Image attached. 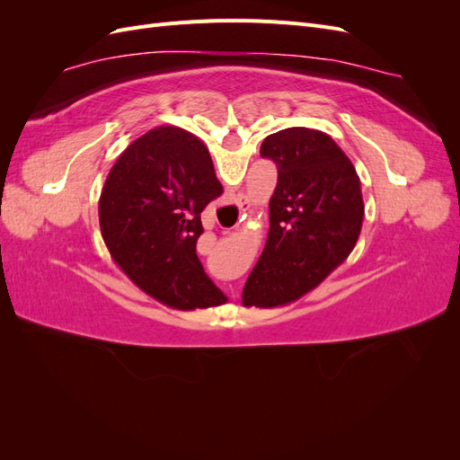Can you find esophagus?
Listing matches in <instances>:
<instances>
[{"mask_svg": "<svg viewBox=\"0 0 460 460\" xmlns=\"http://www.w3.org/2000/svg\"><path fill=\"white\" fill-rule=\"evenodd\" d=\"M234 201H235V205H238V207L242 208V211H243L245 201H243L242 193H238V196H234ZM232 297H240V288H232Z\"/></svg>", "mask_w": 460, "mask_h": 460, "instance_id": "34e87169", "label": "esophagus"}]
</instances>
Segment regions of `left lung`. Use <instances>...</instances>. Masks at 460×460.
Listing matches in <instances>:
<instances>
[{
  "mask_svg": "<svg viewBox=\"0 0 460 460\" xmlns=\"http://www.w3.org/2000/svg\"><path fill=\"white\" fill-rule=\"evenodd\" d=\"M261 157L276 163L270 228L243 286L245 307H278L309 294L349 257L365 217L360 180L332 137L286 128L264 137Z\"/></svg>",
  "mask_w": 460,
  "mask_h": 460,
  "instance_id": "left-lung-1",
  "label": "left lung"
}]
</instances>
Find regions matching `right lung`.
<instances>
[{"mask_svg": "<svg viewBox=\"0 0 460 460\" xmlns=\"http://www.w3.org/2000/svg\"><path fill=\"white\" fill-rule=\"evenodd\" d=\"M220 193L199 137L176 127L149 130L122 151L102 190L100 228L111 257L166 307L226 303L196 253L203 208Z\"/></svg>", "mask_w": 460, "mask_h": 460, "instance_id": "right-lung-1", "label": "right lung"}]
</instances>
